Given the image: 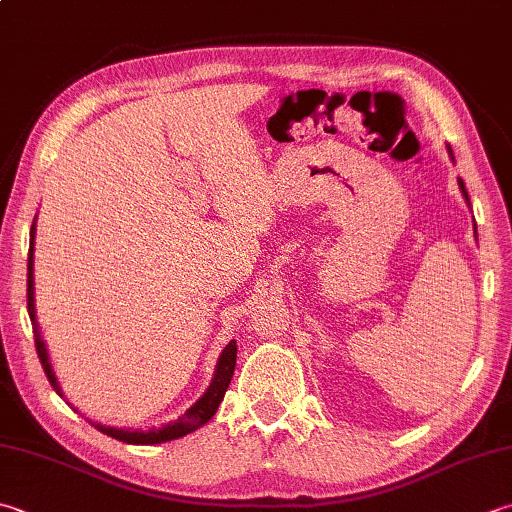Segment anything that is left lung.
<instances>
[{"label": "left lung", "instance_id": "8db88e82", "mask_svg": "<svg viewBox=\"0 0 512 512\" xmlns=\"http://www.w3.org/2000/svg\"><path fill=\"white\" fill-rule=\"evenodd\" d=\"M448 153H450V159H453V162H455L453 150H450V146H448ZM457 182H459V190H462V195H464V199H466L468 206H470V199H468V193H466V186H464V182H462V179H457ZM473 228H475V237H477V226H473Z\"/></svg>", "mask_w": 512, "mask_h": 512}]
</instances>
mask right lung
<instances>
[{"label": "right lung", "instance_id": "right-lung-1", "mask_svg": "<svg viewBox=\"0 0 512 512\" xmlns=\"http://www.w3.org/2000/svg\"><path fill=\"white\" fill-rule=\"evenodd\" d=\"M37 219V217H35ZM35 222L30 226V248H28V315H30V322H33V333H35V348H37V355H39V362L44 366V373L48 377L50 386L57 390L59 397H64L62 393V386H59L57 377H55V370L50 366V359H48V350L46 344L42 339V333H39V324H37V313H35V277H33V266H35ZM235 362H237V344L235 339L230 342L224 350L222 355L217 359V366H215V375H213V382L206 388V393L197 399V402L190 406L186 413L175 419V422L164 424L159 428H148V430H139V428H115V426H104V424H97V422H90L97 430H102L104 435L119 439V442L124 444H135V446H153V444H164L170 442V439H179L188 433H193V430L202 428L206 422L213 419V415L217 413L219 404H222V399L226 395V388L230 384V379H233L235 373Z\"/></svg>", "mask_w": 512, "mask_h": 512}]
</instances>
